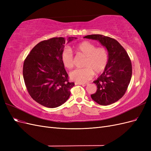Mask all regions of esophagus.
<instances>
[{"instance_id": "esophagus-1", "label": "esophagus", "mask_w": 151, "mask_h": 151, "mask_svg": "<svg viewBox=\"0 0 151 151\" xmlns=\"http://www.w3.org/2000/svg\"><path fill=\"white\" fill-rule=\"evenodd\" d=\"M75 84L76 85H83V86L86 85V83H75Z\"/></svg>"}]
</instances>
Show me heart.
I'll use <instances>...</instances> for the list:
<instances>
[{
	"instance_id": "b5f03b06",
	"label": "heart",
	"mask_w": 151,
	"mask_h": 151,
	"mask_svg": "<svg viewBox=\"0 0 151 151\" xmlns=\"http://www.w3.org/2000/svg\"><path fill=\"white\" fill-rule=\"evenodd\" d=\"M77 54L85 57L83 66L84 68L76 69L70 72V77L76 83H85L92 78L94 73L99 74L103 73L108 65L109 53L104 47H98L93 43L84 41L76 47ZM62 63L68 69L74 66V57L72 50L65 48L61 53Z\"/></svg>"
}]
</instances>
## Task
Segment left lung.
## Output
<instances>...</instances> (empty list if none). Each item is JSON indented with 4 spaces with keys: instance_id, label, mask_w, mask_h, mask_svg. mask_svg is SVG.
Instances as JSON below:
<instances>
[{
    "instance_id": "8db88e82",
    "label": "left lung",
    "mask_w": 151,
    "mask_h": 151,
    "mask_svg": "<svg viewBox=\"0 0 151 151\" xmlns=\"http://www.w3.org/2000/svg\"><path fill=\"white\" fill-rule=\"evenodd\" d=\"M84 38L99 41L109 53L106 69L93 82L97 91L91 95V98L103 106L115 103L125 94L131 80L132 67L129 55L116 40L108 36L91 35Z\"/></svg>"
}]
</instances>
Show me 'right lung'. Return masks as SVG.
I'll return each instance as SVG.
<instances>
[{"label": "right lung", "instance_id": "right-lung-1", "mask_svg": "<svg viewBox=\"0 0 151 151\" xmlns=\"http://www.w3.org/2000/svg\"><path fill=\"white\" fill-rule=\"evenodd\" d=\"M73 38H68V42ZM65 40L52 38L38 43L26 57L22 74L30 96L43 106H60L69 98L75 84L68 76L61 60Z\"/></svg>", "mask_w": 151, "mask_h": 151}]
</instances>
